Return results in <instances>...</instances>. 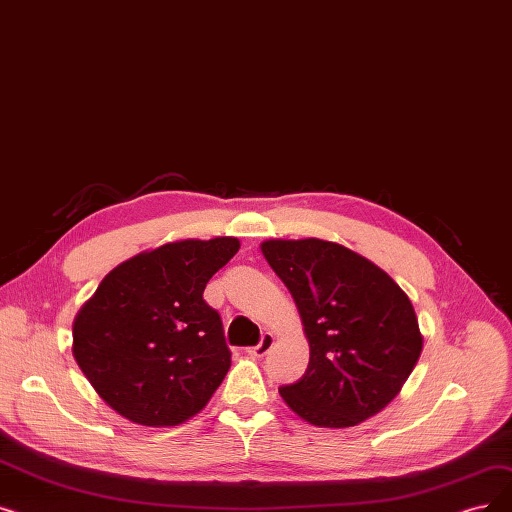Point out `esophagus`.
<instances>
[{
	"label": "esophagus",
	"instance_id": "1",
	"mask_svg": "<svg viewBox=\"0 0 512 512\" xmlns=\"http://www.w3.org/2000/svg\"><path fill=\"white\" fill-rule=\"evenodd\" d=\"M274 335L272 332H265V335L261 337V341L255 345V347H249L247 353L251 355V358H263V355H268L270 349L274 347Z\"/></svg>",
	"mask_w": 512,
	"mask_h": 512
}]
</instances>
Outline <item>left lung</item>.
Listing matches in <instances>:
<instances>
[{
  "mask_svg": "<svg viewBox=\"0 0 512 512\" xmlns=\"http://www.w3.org/2000/svg\"><path fill=\"white\" fill-rule=\"evenodd\" d=\"M293 295L309 364L280 395L309 425L343 429L379 414L414 370L422 335L408 295L366 257L320 238L265 240Z\"/></svg>",
  "mask_w": 512,
  "mask_h": 512,
  "instance_id": "obj_1",
  "label": "left lung"
}]
</instances>
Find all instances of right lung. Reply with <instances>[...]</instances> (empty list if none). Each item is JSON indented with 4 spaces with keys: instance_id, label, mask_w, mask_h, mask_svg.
<instances>
[{
    "instance_id": "obj_1",
    "label": "right lung",
    "mask_w": 512,
    "mask_h": 512,
    "mask_svg": "<svg viewBox=\"0 0 512 512\" xmlns=\"http://www.w3.org/2000/svg\"><path fill=\"white\" fill-rule=\"evenodd\" d=\"M238 249L232 236L163 244L117 265L83 303L73 355L115 412L138 425L175 427L207 406L232 353L203 293Z\"/></svg>"
}]
</instances>
